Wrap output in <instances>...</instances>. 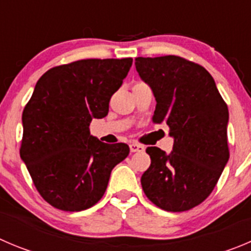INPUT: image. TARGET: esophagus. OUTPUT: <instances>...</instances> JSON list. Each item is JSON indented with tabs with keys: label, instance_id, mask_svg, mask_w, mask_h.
Instances as JSON below:
<instances>
[{
	"label": "esophagus",
	"instance_id": "esophagus-1",
	"mask_svg": "<svg viewBox=\"0 0 251 251\" xmlns=\"http://www.w3.org/2000/svg\"><path fill=\"white\" fill-rule=\"evenodd\" d=\"M130 151L131 152H142V151H145V146L132 142V144H130Z\"/></svg>",
	"mask_w": 251,
	"mask_h": 251
}]
</instances>
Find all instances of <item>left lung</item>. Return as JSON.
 Listing matches in <instances>:
<instances>
[{
  "label": "left lung",
  "instance_id": "1",
  "mask_svg": "<svg viewBox=\"0 0 251 251\" xmlns=\"http://www.w3.org/2000/svg\"><path fill=\"white\" fill-rule=\"evenodd\" d=\"M156 99L153 123H166L173 149L147 147L151 157L141 186L150 201L183 212L212 193L229 160V111L214 79L200 64L176 55L135 59Z\"/></svg>",
  "mask_w": 251,
  "mask_h": 251
}]
</instances>
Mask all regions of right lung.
<instances>
[{
    "mask_svg": "<svg viewBox=\"0 0 251 251\" xmlns=\"http://www.w3.org/2000/svg\"><path fill=\"white\" fill-rule=\"evenodd\" d=\"M132 58L84 59L51 68L39 78L22 114L21 158L36 188L58 209L79 212L101 200L126 144L90 135L93 119L109 112Z\"/></svg>",
    "mask_w": 251,
    "mask_h": 251,
    "instance_id": "right-lung-1",
    "label": "right lung"
}]
</instances>
